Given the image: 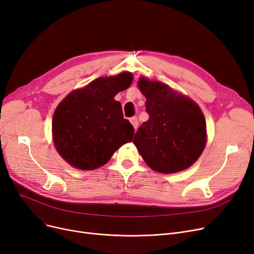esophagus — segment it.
Returning a JSON list of instances; mask_svg holds the SVG:
<instances>
[{
  "label": "esophagus",
  "instance_id": "obj_1",
  "mask_svg": "<svg viewBox=\"0 0 254 254\" xmlns=\"http://www.w3.org/2000/svg\"><path fill=\"white\" fill-rule=\"evenodd\" d=\"M129 122H130V124L132 125V127H134L135 128L138 127L139 122H138V118H137V117H131V118L129 119Z\"/></svg>",
  "mask_w": 254,
  "mask_h": 254
}]
</instances>
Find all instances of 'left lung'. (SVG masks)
<instances>
[{"label":"left lung","instance_id":"obj_1","mask_svg":"<svg viewBox=\"0 0 254 254\" xmlns=\"http://www.w3.org/2000/svg\"><path fill=\"white\" fill-rule=\"evenodd\" d=\"M149 119L138 128L134 144L153 171L173 174L190 168L205 149L204 114L190 98L167 84L140 77Z\"/></svg>","mask_w":254,"mask_h":254}]
</instances>
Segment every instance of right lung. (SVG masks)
<instances>
[{"mask_svg":"<svg viewBox=\"0 0 254 254\" xmlns=\"http://www.w3.org/2000/svg\"><path fill=\"white\" fill-rule=\"evenodd\" d=\"M132 75L124 72L100 77L73 90L58 106L52 118V137L60 155L79 170L104 166L135 129L124 118L116 93L129 87Z\"/></svg>","mask_w":254,"mask_h":254,"instance_id":"obj_1","label":"right lung"}]
</instances>
